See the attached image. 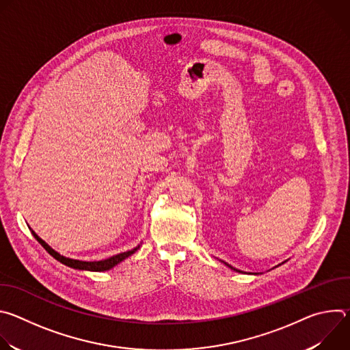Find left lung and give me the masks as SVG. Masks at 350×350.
Returning a JSON list of instances; mask_svg holds the SVG:
<instances>
[{"instance_id":"8db88e82","label":"left lung","mask_w":350,"mask_h":350,"mask_svg":"<svg viewBox=\"0 0 350 350\" xmlns=\"http://www.w3.org/2000/svg\"><path fill=\"white\" fill-rule=\"evenodd\" d=\"M223 263H224V265H226V266H228V267H230V269H232V270H235V271H239V270H237V269H234V267H232V266H230V265H227V263H226V262H223Z\"/></svg>"}]
</instances>
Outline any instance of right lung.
<instances>
[{
    "label": "right lung",
    "instance_id": "add662e5",
    "mask_svg": "<svg viewBox=\"0 0 350 350\" xmlns=\"http://www.w3.org/2000/svg\"><path fill=\"white\" fill-rule=\"evenodd\" d=\"M34 238L41 243V246L45 249V251L51 255L53 258H55L58 262H61L62 265L68 266V267H72V269H77V270H88V271H107V270H111L112 267H115L116 265H119L120 262H123L126 258L131 256L134 252H137V249H139V245L135 246L134 249H131V251H127V252H123V254H118L112 258H108V259H104V260H98V262H83V260H76V259H69V258H65L62 255H59L57 251H54V249L49 246L48 243H45L34 231H31Z\"/></svg>",
    "mask_w": 350,
    "mask_h": 350
}]
</instances>
